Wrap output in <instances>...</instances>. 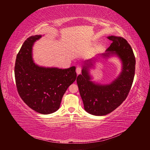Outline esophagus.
<instances>
[{"instance_id": "esophagus-1", "label": "esophagus", "mask_w": 150, "mask_h": 150, "mask_svg": "<svg viewBox=\"0 0 150 150\" xmlns=\"http://www.w3.org/2000/svg\"><path fill=\"white\" fill-rule=\"evenodd\" d=\"M81 71H82V68H81V67L78 66L76 68V72L78 74H79L81 73Z\"/></svg>"}]
</instances>
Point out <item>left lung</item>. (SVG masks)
Listing matches in <instances>:
<instances>
[{
    "label": "left lung",
    "instance_id": "left-lung-1",
    "mask_svg": "<svg viewBox=\"0 0 150 150\" xmlns=\"http://www.w3.org/2000/svg\"><path fill=\"white\" fill-rule=\"evenodd\" d=\"M108 39L112 42L101 56L118 57L122 63L120 75L108 84L93 82L89 74L93 64L88 59L84 61L82 74L76 79L85 111L95 116L106 115L120 106L128 95L134 76L136 60L129 43L121 37L111 35Z\"/></svg>",
    "mask_w": 150,
    "mask_h": 150
}]
</instances>
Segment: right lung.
Segmentation results:
<instances>
[{"label":"right lung","mask_w":150,"mask_h":150,"mask_svg":"<svg viewBox=\"0 0 150 150\" xmlns=\"http://www.w3.org/2000/svg\"><path fill=\"white\" fill-rule=\"evenodd\" d=\"M42 35L27 39L17 54L14 68L19 96L29 108L43 115L59 110L63 95L76 79V67H46L35 64L33 47Z\"/></svg>","instance_id":"right-lung-1"}]
</instances>
